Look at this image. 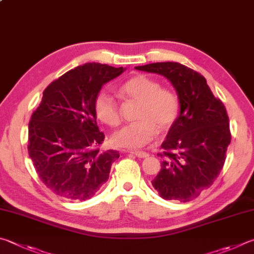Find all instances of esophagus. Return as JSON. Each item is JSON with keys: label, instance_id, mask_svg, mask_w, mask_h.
Masks as SVG:
<instances>
[{"label": "esophagus", "instance_id": "1", "mask_svg": "<svg viewBox=\"0 0 254 254\" xmlns=\"http://www.w3.org/2000/svg\"><path fill=\"white\" fill-rule=\"evenodd\" d=\"M126 152L129 153V154L135 155V156H137L138 158H146V157L149 156L148 153H146V152H139V150H126Z\"/></svg>", "mask_w": 254, "mask_h": 254}]
</instances>
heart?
Wrapping results in <instances>:
<instances>
[{
	"label": "heart",
	"instance_id": "obj_1",
	"mask_svg": "<svg viewBox=\"0 0 254 254\" xmlns=\"http://www.w3.org/2000/svg\"><path fill=\"white\" fill-rule=\"evenodd\" d=\"M119 93L139 102L136 115L138 122L126 125L114 136V143L120 147H143L156 137L158 128L168 129L179 117L180 100L176 93L147 75L132 77L119 88ZM93 109L97 118L110 127H118L122 123L118 102L108 92L98 93Z\"/></svg>",
	"mask_w": 254,
	"mask_h": 254
}]
</instances>
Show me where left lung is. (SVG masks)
Listing matches in <instances>:
<instances>
[{
  "instance_id": "obj_1",
  "label": "left lung",
  "mask_w": 254,
  "mask_h": 254,
  "mask_svg": "<svg viewBox=\"0 0 254 254\" xmlns=\"http://www.w3.org/2000/svg\"><path fill=\"white\" fill-rule=\"evenodd\" d=\"M136 69L162 74L176 89L180 116L163 141L162 170L152 184L163 198L189 202L212 186L224 166L231 143L225 106L201 73L179 62Z\"/></svg>"
}]
</instances>
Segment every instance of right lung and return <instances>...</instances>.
<instances>
[{"instance_id": "right-lung-1", "label": "right lung", "mask_w": 254, "mask_h": 254, "mask_svg": "<svg viewBox=\"0 0 254 254\" xmlns=\"http://www.w3.org/2000/svg\"><path fill=\"white\" fill-rule=\"evenodd\" d=\"M124 71L108 64H84L44 89L29 123V156L51 192L70 201H86L109 179L117 150L99 152L105 139L93 102L102 84Z\"/></svg>"}]
</instances>
